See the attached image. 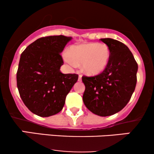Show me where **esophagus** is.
I'll return each instance as SVG.
<instances>
[{"label":"esophagus","mask_w":154,"mask_h":154,"mask_svg":"<svg viewBox=\"0 0 154 154\" xmlns=\"http://www.w3.org/2000/svg\"><path fill=\"white\" fill-rule=\"evenodd\" d=\"M82 76L81 75H79V78H78V81H79V82H80V81H82Z\"/></svg>","instance_id":"34e87169"}]
</instances>
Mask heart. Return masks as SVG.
<instances>
[{"label": "heart", "mask_w": 154, "mask_h": 154, "mask_svg": "<svg viewBox=\"0 0 154 154\" xmlns=\"http://www.w3.org/2000/svg\"><path fill=\"white\" fill-rule=\"evenodd\" d=\"M110 49L106 44L91 43L74 45L69 54H63V59L72 67L81 63L82 72L90 75L103 71L110 59Z\"/></svg>", "instance_id": "obj_1"}]
</instances>
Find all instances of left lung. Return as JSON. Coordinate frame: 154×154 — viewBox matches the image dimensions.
<instances>
[{
  "label": "left lung",
  "mask_w": 154,
  "mask_h": 154,
  "mask_svg": "<svg viewBox=\"0 0 154 154\" xmlns=\"http://www.w3.org/2000/svg\"><path fill=\"white\" fill-rule=\"evenodd\" d=\"M110 49L105 69L93 77L83 76L82 100L91 112L100 116L121 111L131 98L137 82V63L125 44L111 38L100 39Z\"/></svg>",
  "instance_id": "8db88e82"
}]
</instances>
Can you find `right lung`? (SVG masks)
<instances>
[{
	"label": "right lung",
	"mask_w": 154,
	"mask_h": 154,
	"mask_svg": "<svg viewBox=\"0 0 154 154\" xmlns=\"http://www.w3.org/2000/svg\"><path fill=\"white\" fill-rule=\"evenodd\" d=\"M72 38L63 35L40 38L21 54L17 82L19 95L29 111L42 117L62 110L67 94L78 79L76 74H62L61 56Z\"/></svg>",
	"instance_id": "1"
}]
</instances>
